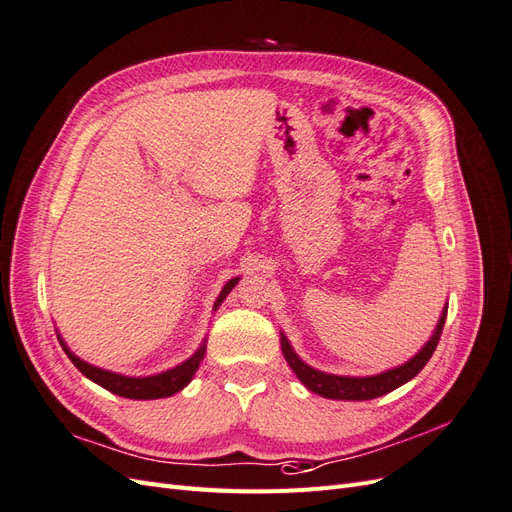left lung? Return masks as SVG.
I'll list each match as a JSON object with an SVG mask.
<instances>
[{"instance_id": "obj_1", "label": "left lung", "mask_w": 512, "mask_h": 512, "mask_svg": "<svg viewBox=\"0 0 512 512\" xmlns=\"http://www.w3.org/2000/svg\"><path fill=\"white\" fill-rule=\"evenodd\" d=\"M447 308H442V315L438 319V325L434 329L432 338L423 344V349L410 357L406 364L385 370L381 374L374 376H338V374H327L321 370H315L312 366H308L306 361H302L298 357V353L293 351V346L289 344L287 336L280 334V349H283V355L287 359L289 368L295 372V376L300 378L302 385L308 387L312 393L321 395V398H329V400H351V402H364V400H374L381 398V395L402 387L404 383H408L410 378H415L423 368L430 357L434 355L442 327H444V319H447Z\"/></svg>"}]
</instances>
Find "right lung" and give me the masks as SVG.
Segmentation results:
<instances>
[{
  "label": "right lung",
  "instance_id": "1",
  "mask_svg": "<svg viewBox=\"0 0 512 512\" xmlns=\"http://www.w3.org/2000/svg\"><path fill=\"white\" fill-rule=\"evenodd\" d=\"M240 276L227 280V283L223 285L221 293L217 302H214L212 310H217L223 300L229 295V291H232L236 285H238ZM61 346L65 355L70 357L72 364L85 374L89 381L97 383L100 387L112 391L121 395V398H129V400H159V398H170V395L183 391L189 383L191 378L195 376L197 368H200L202 359L206 355V338L202 340L200 349H197L189 359H185L183 364H178L166 372H159V374H151V376H125V374H119V372H110V370H104V368H97V366H91L87 364V361H82L80 357H76L70 349L68 344L63 342V338L57 334Z\"/></svg>",
  "mask_w": 512,
  "mask_h": 512
}]
</instances>
